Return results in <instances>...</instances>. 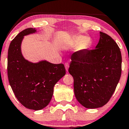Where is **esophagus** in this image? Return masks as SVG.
<instances>
[{
  "label": "esophagus",
  "mask_w": 129,
  "mask_h": 129,
  "mask_svg": "<svg viewBox=\"0 0 129 129\" xmlns=\"http://www.w3.org/2000/svg\"><path fill=\"white\" fill-rule=\"evenodd\" d=\"M65 67H66V70L67 71H68V68H69V63L68 62H66L65 63Z\"/></svg>",
  "instance_id": "esophagus-1"
}]
</instances>
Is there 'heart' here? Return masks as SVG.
I'll use <instances>...</instances> for the list:
<instances>
[{"mask_svg": "<svg viewBox=\"0 0 129 129\" xmlns=\"http://www.w3.org/2000/svg\"><path fill=\"white\" fill-rule=\"evenodd\" d=\"M90 43L91 41L89 38L84 37L81 35H77L68 41L67 44L69 46L77 45V50L82 51L88 48Z\"/></svg>", "mask_w": 129, "mask_h": 129, "instance_id": "b5f03b06", "label": "heart"}]
</instances>
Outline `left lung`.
Masks as SVG:
<instances>
[{
	"label": "left lung",
	"instance_id": "left-lung-1",
	"mask_svg": "<svg viewBox=\"0 0 129 129\" xmlns=\"http://www.w3.org/2000/svg\"><path fill=\"white\" fill-rule=\"evenodd\" d=\"M95 49H84L72 56L68 72L73 77L78 102L87 109L102 107L110 100L121 74V54L112 38L100 32Z\"/></svg>",
	"mask_w": 129,
	"mask_h": 129
}]
</instances>
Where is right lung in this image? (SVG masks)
<instances>
[{
	"instance_id": "obj_1",
	"label": "right lung",
	"mask_w": 129,
	"mask_h": 129,
	"mask_svg": "<svg viewBox=\"0 0 129 129\" xmlns=\"http://www.w3.org/2000/svg\"><path fill=\"white\" fill-rule=\"evenodd\" d=\"M37 32L35 28L20 32L10 44L8 55V76L15 97L24 107L34 110L44 109L52 99L54 87L66 74L62 63L47 61L32 63L21 52L23 37Z\"/></svg>"
}]
</instances>
